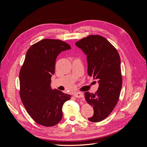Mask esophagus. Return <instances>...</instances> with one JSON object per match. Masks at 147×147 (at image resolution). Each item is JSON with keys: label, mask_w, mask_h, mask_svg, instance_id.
Here are the masks:
<instances>
[{"label": "esophagus", "mask_w": 147, "mask_h": 147, "mask_svg": "<svg viewBox=\"0 0 147 147\" xmlns=\"http://www.w3.org/2000/svg\"><path fill=\"white\" fill-rule=\"evenodd\" d=\"M74 97H77V98H82V97H83V95L82 92H76L74 94Z\"/></svg>", "instance_id": "esophagus-1"}]
</instances>
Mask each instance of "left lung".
I'll return each instance as SVG.
<instances>
[{
  "instance_id": "8db88e82",
  "label": "left lung",
  "mask_w": 147,
  "mask_h": 147,
  "mask_svg": "<svg viewBox=\"0 0 147 147\" xmlns=\"http://www.w3.org/2000/svg\"><path fill=\"white\" fill-rule=\"evenodd\" d=\"M87 55L88 74L97 80L94 94L84 92L88 103L94 109L88 120L99 122L108 117L118 103L122 86L121 60L117 49L99 35H90L75 43Z\"/></svg>"
}]
</instances>
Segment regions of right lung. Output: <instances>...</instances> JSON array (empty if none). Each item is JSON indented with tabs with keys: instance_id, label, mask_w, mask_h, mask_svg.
<instances>
[{
	"instance_id": "add662e5",
	"label": "right lung",
	"mask_w": 147,
	"mask_h": 147,
	"mask_svg": "<svg viewBox=\"0 0 147 147\" xmlns=\"http://www.w3.org/2000/svg\"><path fill=\"white\" fill-rule=\"evenodd\" d=\"M71 49L60 40L43 39L31 46L20 72V95L29 115L40 125L51 127L63 117V106L70 95L51 88L59 53Z\"/></svg>"
}]
</instances>
